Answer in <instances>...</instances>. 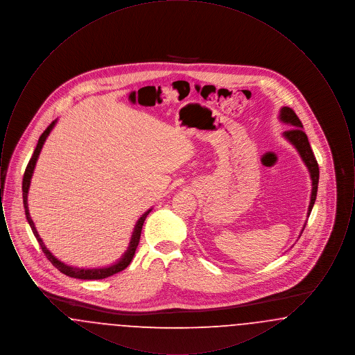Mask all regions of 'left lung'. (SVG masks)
I'll return each mask as SVG.
<instances>
[{"label": "left lung", "mask_w": 355, "mask_h": 355, "mask_svg": "<svg viewBox=\"0 0 355 355\" xmlns=\"http://www.w3.org/2000/svg\"><path fill=\"white\" fill-rule=\"evenodd\" d=\"M278 119L282 123L287 125L288 128H291L286 132H284L282 137L286 139L288 144H291L295 148V150L300 154L304 166L307 168L310 180H311V194H310V203H309V209H307V217H309L310 213H311V209L314 206V202H315V198H317L318 181H320V168H318L317 159L314 157V153L311 150V146L309 144L307 135H304L302 122L297 117V114L290 107L282 106L281 110H279V114H278ZM304 225H306V222H304ZM304 225L302 230H301V234L304 232ZM301 234H300V236H301Z\"/></svg>", "instance_id": "obj_1"}]
</instances>
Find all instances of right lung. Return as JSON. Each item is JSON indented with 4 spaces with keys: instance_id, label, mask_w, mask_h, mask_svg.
<instances>
[{
    "instance_id": "add662e5",
    "label": "right lung",
    "mask_w": 355,
    "mask_h": 355,
    "mask_svg": "<svg viewBox=\"0 0 355 355\" xmlns=\"http://www.w3.org/2000/svg\"><path fill=\"white\" fill-rule=\"evenodd\" d=\"M58 119H54L51 122V125L48 126V129L41 135L40 139H38V144L34 149L33 155L26 166L25 170V174H24V180H22V198H24V207H25V216H26V220L31 225V229L33 232L34 236L37 238L42 252L46 255V258L51 261L53 263V266H55L58 270L61 272H64L65 275L71 277V278H77V279H103V278H107L110 275H114L119 271L126 269L129 266V263L132 262L133 257H135V249L139 243V236H141V230H142V226H144V222L146 220L148 214L153 210V207L148 209L138 220L135 222V229H133V233L130 236V241H129V245H128V249L126 252L121 255V258H119L116 262H113L112 265L109 266H98V268H78V266H71L68 265L65 262H62L61 259H58L55 255H53L51 250L46 248V245L44 243L42 238L38 234L37 229H35V225H34L33 220L31 217V213H29V205H28V194H29V187H31V182H32V177H33L34 169H35V164L38 161V157H40V153L44 148V144L46 141V138L51 135V130L54 129V126L57 125Z\"/></svg>"
}]
</instances>
